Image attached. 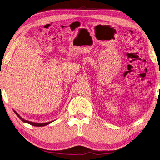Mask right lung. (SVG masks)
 <instances>
[{"instance_id": "obj_1", "label": "right lung", "mask_w": 160, "mask_h": 160, "mask_svg": "<svg viewBox=\"0 0 160 160\" xmlns=\"http://www.w3.org/2000/svg\"><path fill=\"white\" fill-rule=\"evenodd\" d=\"M14 113L17 114V116H18V117L20 118V119L22 121H23V122H25V123H28V124H30V125H32V126H37V127H40V126H46V125H48L49 123H52V121H51V122H48V123H33V122H31V121H26V120H25V119H23V118H21L19 115L18 114V113L16 111H14Z\"/></svg>"}]
</instances>
